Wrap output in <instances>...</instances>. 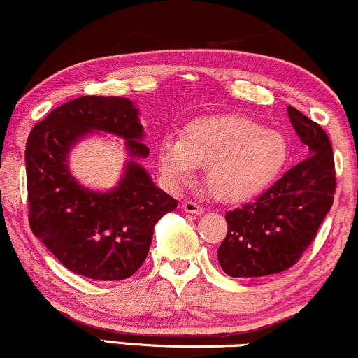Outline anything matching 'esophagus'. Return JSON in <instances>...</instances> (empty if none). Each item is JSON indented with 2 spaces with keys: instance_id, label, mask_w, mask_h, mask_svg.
Instances as JSON below:
<instances>
[{
  "instance_id": "esophagus-1",
  "label": "esophagus",
  "mask_w": 358,
  "mask_h": 358,
  "mask_svg": "<svg viewBox=\"0 0 358 358\" xmlns=\"http://www.w3.org/2000/svg\"><path fill=\"white\" fill-rule=\"evenodd\" d=\"M182 209L186 210L187 214H196V215H199V214L204 213V209H202V207H201L199 204H196V202H192V201H186V202H184Z\"/></svg>"
}]
</instances>
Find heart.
Returning a JSON list of instances; mask_svg holds the SVG:
<instances>
[{"instance_id":"1","label":"heart","mask_w":358,"mask_h":358,"mask_svg":"<svg viewBox=\"0 0 358 358\" xmlns=\"http://www.w3.org/2000/svg\"><path fill=\"white\" fill-rule=\"evenodd\" d=\"M285 136L245 116H204L189 122L178 138L157 144V164L172 187L189 184L197 167L214 199L244 204L279 180L289 162Z\"/></svg>"}]
</instances>
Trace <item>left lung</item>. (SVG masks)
<instances>
[{
	"mask_svg": "<svg viewBox=\"0 0 358 358\" xmlns=\"http://www.w3.org/2000/svg\"><path fill=\"white\" fill-rule=\"evenodd\" d=\"M289 119L308 157L285 172L252 204L226 214L217 259L231 277H264L292 267L312 244L335 191L332 144L317 122L289 106Z\"/></svg>",
	"mask_w": 358,
	"mask_h": 358,
	"instance_id": "obj_1",
	"label": "left lung"
}]
</instances>
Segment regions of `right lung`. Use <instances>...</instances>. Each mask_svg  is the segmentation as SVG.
<instances>
[{
  "label": "right lung",
  "instance_id": "right-lung-1",
  "mask_svg": "<svg viewBox=\"0 0 358 358\" xmlns=\"http://www.w3.org/2000/svg\"><path fill=\"white\" fill-rule=\"evenodd\" d=\"M127 141L128 161L120 182L94 192L73 179L69 154L92 134ZM139 109L131 99L83 96L51 111L26 141L29 226L63 266L92 280H122L148 257L157 220L178 201L152 182L141 159Z\"/></svg>",
  "mask_w": 358,
  "mask_h": 358
}]
</instances>
